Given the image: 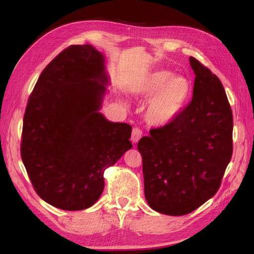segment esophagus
Returning a JSON list of instances; mask_svg holds the SVG:
<instances>
[{
    "label": "esophagus",
    "mask_w": 254,
    "mask_h": 254,
    "mask_svg": "<svg viewBox=\"0 0 254 254\" xmlns=\"http://www.w3.org/2000/svg\"><path fill=\"white\" fill-rule=\"evenodd\" d=\"M142 135H143V132H142L141 128H138V127H134L133 130H132L131 141H132L133 143H137V142L139 141V139H141Z\"/></svg>",
    "instance_id": "1"
}]
</instances>
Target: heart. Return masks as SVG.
<instances>
[{
    "label": "heart",
    "instance_id": "heart-1",
    "mask_svg": "<svg viewBox=\"0 0 254 254\" xmlns=\"http://www.w3.org/2000/svg\"><path fill=\"white\" fill-rule=\"evenodd\" d=\"M130 89L133 95L138 97L151 96L145 116L147 121L155 126H165L179 117L187 108L192 94L190 80L167 69L146 73L134 82Z\"/></svg>",
    "mask_w": 254,
    "mask_h": 254
}]
</instances>
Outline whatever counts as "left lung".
Returning a JSON list of instances; mask_svg holds the SVG:
<instances>
[{
	"mask_svg": "<svg viewBox=\"0 0 254 254\" xmlns=\"http://www.w3.org/2000/svg\"><path fill=\"white\" fill-rule=\"evenodd\" d=\"M190 64L195 73L191 102L137 144L146 201L170 216L191 213L213 197L233 155V111L223 84L195 58Z\"/></svg>",
	"mask_w": 254,
	"mask_h": 254,
	"instance_id": "1",
	"label": "left lung"
}]
</instances>
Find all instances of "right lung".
Wrapping results in <instances>:
<instances>
[{
    "label": "right lung",
    "mask_w": 254,
    "mask_h": 254,
    "mask_svg": "<svg viewBox=\"0 0 254 254\" xmlns=\"http://www.w3.org/2000/svg\"><path fill=\"white\" fill-rule=\"evenodd\" d=\"M107 83L104 56L90 45H75L48 64L29 96L21 160L37 194L52 206L94 205L105 170L132 148L130 124L99 112Z\"/></svg>",
    "instance_id": "add662e5"
}]
</instances>
